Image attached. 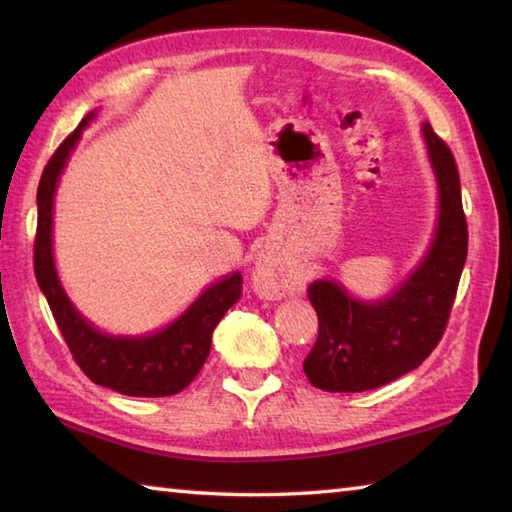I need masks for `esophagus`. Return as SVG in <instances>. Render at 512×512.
<instances>
[{
	"label": "esophagus",
	"mask_w": 512,
	"mask_h": 512,
	"mask_svg": "<svg viewBox=\"0 0 512 512\" xmlns=\"http://www.w3.org/2000/svg\"><path fill=\"white\" fill-rule=\"evenodd\" d=\"M250 287H253L255 296L259 298L282 300L289 296H298V293L305 291V277L282 268L271 250H264V253L257 257L253 273H250Z\"/></svg>",
	"instance_id": "esophagus-1"
}]
</instances>
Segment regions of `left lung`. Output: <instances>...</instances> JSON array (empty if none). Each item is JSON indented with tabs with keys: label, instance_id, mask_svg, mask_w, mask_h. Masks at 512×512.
I'll return each instance as SVG.
<instances>
[{
	"label": "left lung",
	"instance_id": "left-lung-1",
	"mask_svg": "<svg viewBox=\"0 0 512 512\" xmlns=\"http://www.w3.org/2000/svg\"><path fill=\"white\" fill-rule=\"evenodd\" d=\"M422 140L438 189L429 246L384 298L363 300L329 277L309 284L318 339L302 368L311 386L329 393L379 388L418 368L443 339L467 257V223L452 151L427 121Z\"/></svg>",
	"mask_w": 512,
	"mask_h": 512
}]
</instances>
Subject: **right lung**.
Segmentation results:
<instances>
[{
	"label": "right lung",
	"mask_w": 512,
	"mask_h": 512,
	"mask_svg": "<svg viewBox=\"0 0 512 512\" xmlns=\"http://www.w3.org/2000/svg\"><path fill=\"white\" fill-rule=\"evenodd\" d=\"M99 110L58 146L38 185L36 280L76 363L94 384L131 397H167L192 384L212 348V332L241 296V273L219 277L194 298L183 314L149 334L103 332L69 300L54 259V198L60 176Z\"/></svg>",
	"instance_id": "obj_1"
}]
</instances>
